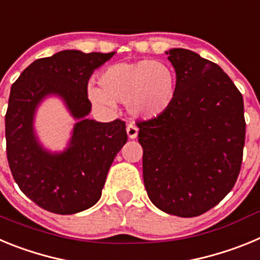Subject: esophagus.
Wrapping results in <instances>:
<instances>
[{"mask_svg":"<svg viewBox=\"0 0 260 260\" xmlns=\"http://www.w3.org/2000/svg\"><path fill=\"white\" fill-rule=\"evenodd\" d=\"M126 133H127V137L130 138V139H135V138L138 137V133H139V130H138L137 126L133 125V123H130V125L126 127Z\"/></svg>","mask_w":260,"mask_h":260,"instance_id":"esophagus-1","label":"esophagus"}]
</instances>
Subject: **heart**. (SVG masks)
<instances>
[{
	"instance_id": "1",
	"label": "heart",
	"mask_w": 260,
	"mask_h": 260,
	"mask_svg": "<svg viewBox=\"0 0 260 260\" xmlns=\"http://www.w3.org/2000/svg\"><path fill=\"white\" fill-rule=\"evenodd\" d=\"M100 84L88 86V96L96 107L112 110L116 102L126 103L130 113L141 118L162 114L177 96L174 70L152 59L114 63L100 74Z\"/></svg>"
}]
</instances>
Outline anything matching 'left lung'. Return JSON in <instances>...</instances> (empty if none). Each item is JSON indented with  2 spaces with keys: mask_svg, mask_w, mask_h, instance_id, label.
Masks as SVG:
<instances>
[{
  "mask_svg": "<svg viewBox=\"0 0 260 260\" xmlns=\"http://www.w3.org/2000/svg\"><path fill=\"white\" fill-rule=\"evenodd\" d=\"M172 107L139 121L148 198L171 215L194 217L219 204L241 171L246 134L242 93L215 62L174 48Z\"/></svg>",
  "mask_w": 260,
  "mask_h": 260,
  "instance_id": "1",
  "label": "left lung"
}]
</instances>
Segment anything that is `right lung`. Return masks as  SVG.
Listing matches in <instances>:
<instances>
[{
    "instance_id": "1",
    "label": "right lung",
    "mask_w": 260,
    "mask_h": 260,
    "mask_svg": "<svg viewBox=\"0 0 260 260\" xmlns=\"http://www.w3.org/2000/svg\"><path fill=\"white\" fill-rule=\"evenodd\" d=\"M113 54L62 50L32 62L11 86L5 116L9 167L19 189L49 212L71 215L92 207L117 152L127 142L125 121L86 118L92 107L87 93L89 77ZM52 93L61 95L81 119L62 154L43 150L31 127L36 107Z\"/></svg>"
}]
</instances>
